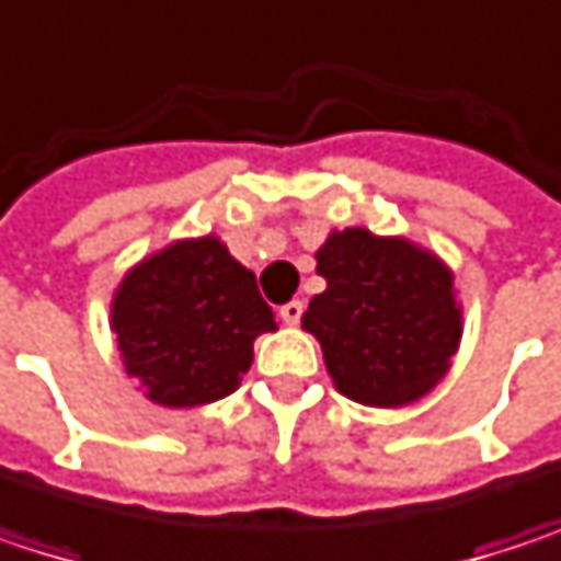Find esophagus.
<instances>
[{"label": "esophagus", "mask_w": 561, "mask_h": 561, "mask_svg": "<svg viewBox=\"0 0 561 561\" xmlns=\"http://www.w3.org/2000/svg\"><path fill=\"white\" fill-rule=\"evenodd\" d=\"M301 311H305V305L301 301H288V305H282V321L285 324H298L301 321Z\"/></svg>", "instance_id": "1"}]
</instances>
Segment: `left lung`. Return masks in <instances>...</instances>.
I'll return each mask as SVG.
<instances>
[{
    "label": "left lung",
    "instance_id": "left-lung-1",
    "mask_svg": "<svg viewBox=\"0 0 561 561\" xmlns=\"http://www.w3.org/2000/svg\"><path fill=\"white\" fill-rule=\"evenodd\" d=\"M324 291L301 328L314 334L334 390L402 409L435 390L461 347L465 311L451 266L409 237L331 230L314 253Z\"/></svg>",
    "mask_w": 561,
    "mask_h": 561
}]
</instances>
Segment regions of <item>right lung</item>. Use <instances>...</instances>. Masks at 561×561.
I'll return each mask as SVG.
<instances>
[{"instance_id": "1", "label": "right lung", "mask_w": 561, "mask_h": 561, "mask_svg": "<svg viewBox=\"0 0 561 561\" xmlns=\"http://www.w3.org/2000/svg\"><path fill=\"white\" fill-rule=\"evenodd\" d=\"M110 328L146 399L194 409L237 390L253 364V341L279 324L256 276L207 233L129 266L113 288Z\"/></svg>"}]
</instances>
